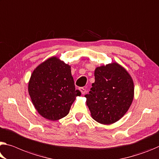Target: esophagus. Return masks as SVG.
Masks as SVG:
<instances>
[{
	"label": "esophagus",
	"mask_w": 159,
	"mask_h": 159,
	"mask_svg": "<svg viewBox=\"0 0 159 159\" xmlns=\"http://www.w3.org/2000/svg\"><path fill=\"white\" fill-rule=\"evenodd\" d=\"M79 90H80V91L81 92V93H82L83 95H84L85 93V89H84V88H80Z\"/></svg>",
	"instance_id": "34e87169"
}]
</instances>
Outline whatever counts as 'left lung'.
I'll return each mask as SVG.
<instances>
[{"label":"left lung","instance_id":"1","mask_svg":"<svg viewBox=\"0 0 159 159\" xmlns=\"http://www.w3.org/2000/svg\"><path fill=\"white\" fill-rule=\"evenodd\" d=\"M95 83L89 94L86 104L93 119L102 125H110L121 119L134 98V82L125 68L117 63L97 67Z\"/></svg>","mask_w":159,"mask_h":159}]
</instances>
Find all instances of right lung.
I'll use <instances>...</instances> for the list:
<instances>
[{"label": "right lung", "mask_w": 159, "mask_h": 159, "mask_svg": "<svg viewBox=\"0 0 159 159\" xmlns=\"http://www.w3.org/2000/svg\"><path fill=\"white\" fill-rule=\"evenodd\" d=\"M70 66L56 57L39 64L32 72L28 92L39 114L55 121L69 114L70 106L80 96L75 90Z\"/></svg>", "instance_id": "right-lung-1"}]
</instances>
